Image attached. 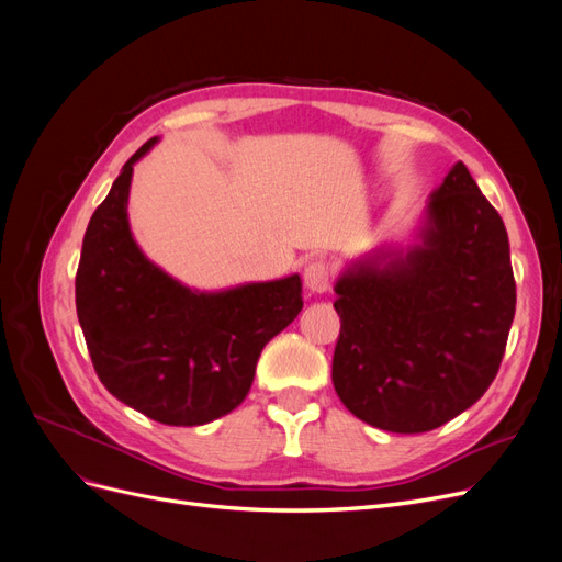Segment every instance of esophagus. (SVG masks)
<instances>
[{"label": "esophagus", "instance_id": "obj_1", "mask_svg": "<svg viewBox=\"0 0 562 562\" xmlns=\"http://www.w3.org/2000/svg\"><path fill=\"white\" fill-rule=\"evenodd\" d=\"M330 281H333V269L328 262H312L307 269H304V288H307L310 293H326L330 291Z\"/></svg>", "mask_w": 562, "mask_h": 562}]
</instances>
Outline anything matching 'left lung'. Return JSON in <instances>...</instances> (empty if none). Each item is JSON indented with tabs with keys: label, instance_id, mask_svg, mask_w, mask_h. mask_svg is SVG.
Instances as JSON below:
<instances>
[{
	"label": "left lung",
	"instance_id": "obj_1",
	"mask_svg": "<svg viewBox=\"0 0 562 562\" xmlns=\"http://www.w3.org/2000/svg\"><path fill=\"white\" fill-rule=\"evenodd\" d=\"M335 293L339 401L370 427L431 431L479 401L504 359L516 314L506 227L457 161L419 244L356 260Z\"/></svg>",
	"mask_w": 562,
	"mask_h": 562
}]
</instances>
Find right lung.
<instances>
[{
	"instance_id": "right-lung-1",
	"label": "right lung",
	"mask_w": 562,
	"mask_h": 562,
	"mask_svg": "<svg viewBox=\"0 0 562 562\" xmlns=\"http://www.w3.org/2000/svg\"><path fill=\"white\" fill-rule=\"evenodd\" d=\"M157 140L124 164L91 215L75 281L77 316L114 398L168 427H199L246 398L265 345L302 310V281L293 274L199 293L149 262L126 206L133 166Z\"/></svg>"
}]
</instances>
